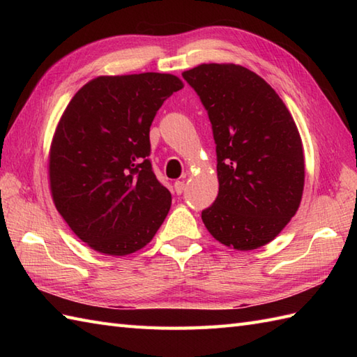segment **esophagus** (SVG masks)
Listing matches in <instances>:
<instances>
[{"mask_svg":"<svg viewBox=\"0 0 357 357\" xmlns=\"http://www.w3.org/2000/svg\"><path fill=\"white\" fill-rule=\"evenodd\" d=\"M184 190H185V183H184V181H176V183H174V193L181 195Z\"/></svg>","mask_w":357,"mask_h":357,"instance_id":"34e87169","label":"esophagus"}]
</instances>
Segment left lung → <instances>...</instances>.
I'll list each match as a JSON object with an SVG mask.
<instances>
[{
    "instance_id": "obj_1",
    "label": "left lung",
    "mask_w": 357,
    "mask_h": 357,
    "mask_svg": "<svg viewBox=\"0 0 357 357\" xmlns=\"http://www.w3.org/2000/svg\"><path fill=\"white\" fill-rule=\"evenodd\" d=\"M213 128L219 193L202 222L221 244L248 252L275 239L304 193V149L291 113L259 75L231 63L183 72Z\"/></svg>"
}]
</instances>
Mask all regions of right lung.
Returning a JSON list of instances; mask_svg holds the SVG:
<instances>
[{"label":"right lung","instance_id":"obj_1","mask_svg":"<svg viewBox=\"0 0 357 357\" xmlns=\"http://www.w3.org/2000/svg\"><path fill=\"white\" fill-rule=\"evenodd\" d=\"M184 82L170 73L102 75L82 86L59 118L49 150L53 204L95 252L127 256L153 239L172 195L156 179L150 126Z\"/></svg>","mask_w":357,"mask_h":357}]
</instances>
